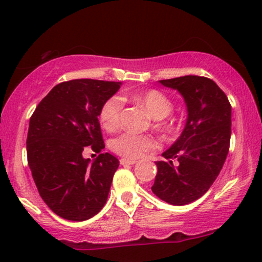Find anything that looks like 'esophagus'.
Returning a JSON list of instances; mask_svg holds the SVG:
<instances>
[{"label": "esophagus", "mask_w": 262, "mask_h": 262, "mask_svg": "<svg viewBox=\"0 0 262 262\" xmlns=\"http://www.w3.org/2000/svg\"><path fill=\"white\" fill-rule=\"evenodd\" d=\"M135 160H130V159H121V165H134L135 164Z\"/></svg>", "instance_id": "obj_1"}]
</instances>
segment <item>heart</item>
<instances>
[{
	"label": "heart",
	"mask_w": 262,
	"mask_h": 262,
	"mask_svg": "<svg viewBox=\"0 0 262 262\" xmlns=\"http://www.w3.org/2000/svg\"><path fill=\"white\" fill-rule=\"evenodd\" d=\"M133 98L144 106L149 114L156 119L165 118L172 111V102L164 92L150 89L146 91L135 93ZM123 102L118 96H112L102 104L100 110V122L103 129L113 132L118 128L121 121ZM160 127L165 130L172 128V122L161 121ZM159 143L151 135H138L133 133H123L112 141V149L118 155L135 160L144 156L146 152L158 148Z\"/></svg>",
	"instance_id": "b5f03b06"
}]
</instances>
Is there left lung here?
I'll use <instances>...</instances> for the list:
<instances>
[{
  "instance_id": "left-lung-1",
  "label": "left lung",
  "mask_w": 262,
  "mask_h": 262,
  "mask_svg": "<svg viewBox=\"0 0 262 262\" xmlns=\"http://www.w3.org/2000/svg\"><path fill=\"white\" fill-rule=\"evenodd\" d=\"M159 82L181 93L187 121L179 139L162 152L169 161L155 162L158 173L151 191L165 202L185 206L202 197L223 167L229 151L231 106L208 77L187 75Z\"/></svg>"
}]
</instances>
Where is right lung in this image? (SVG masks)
I'll use <instances>...</instances> for the list:
<instances>
[{"instance_id": "obj_1", "label": "right lung", "mask_w": 262, "mask_h": 262, "mask_svg": "<svg viewBox=\"0 0 262 262\" xmlns=\"http://www.w3.org/2000/svg\"><path fill=\"white\" fill-rule=\"evenodd\" d=\"M121 85L92 79L65 81L53 87L32 114L28 165L39 194L59 217L82 222L106 204L118 159L104 152L91 162L82 152L104 149L100 110Z\"/></svg>"}]
</instances>
